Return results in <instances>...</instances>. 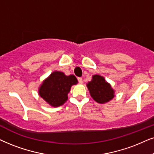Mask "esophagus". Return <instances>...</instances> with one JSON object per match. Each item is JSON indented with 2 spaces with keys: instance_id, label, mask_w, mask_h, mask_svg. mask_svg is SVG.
Returning a JSON list of instances; mask_svg holds the SVG:
<instances>
[{
  "instance_id": "obj_1",
  "label": "esophagus",
  "mask_w": 154,
  "mask_h": 154,
  "mask_svg": "<svg viewBox=\"0 0 154 154\" xmlns=\"http://www.w3.org/2000/svg\"><path fill=\"white\" fill-rule=\"evenodd\" d=\"M77 79H78L79 83H80V84H82L83 83V79H82V77H78V78H77Z\"/></svg>"
}]
</instances>
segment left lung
<instances>
[{"label": "left lung", "instance_id": "left-lung-1", "mask_svg": "<svg viewBox=\"0 0 154 154\" xmlns=\"http://www.w3.org/2000/svg\"><path fill=\"white\" fill-rule=\"evenodd\" d=\"M87 87L90 96L98 103H106L115 97V90L110 84L106 81L103 76L94 75L90 82H88Z\"/></svg>", "mask_w": 154, "mask_h": 154}]
</instances>
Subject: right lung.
Listing matches in <instances>:
<instances>
[{
  "mask_svg": "<svg viewBox=\"0 0 154 154\" xmlns=\"http://www.w3.org/2000/svg\"><path fill=\"white\" fill-rule=\"evenodd\" d=\"M77 82L75 75L67 76L63 72L56 70L43 81L38 87V95L49 106L59 107L67 101L72 86Z\"/></svg>",
  "mask_w": 154,
  "mask_h": 154,
  "instance_id": "right-lung-1",
  "label": "right lung"
}]
</instances>
